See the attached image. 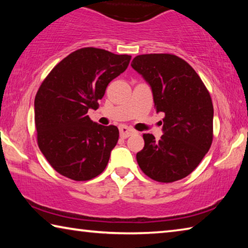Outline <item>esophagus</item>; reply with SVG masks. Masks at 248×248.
<instances>
[{
  "label": "esophagus",
  "instance_id": "esophagus-1",
  "mask_svg": "<svg viewBox=\"0 0 248 248\" xmlns=\"http://www.w3.org/2000/svg\"><path fill=\"white\" fill-rule=\"evenodd\" d=\"M119 131H120V137L124 138V139H125V138H128L130 136H132V134L136 133V131L132 128H129L127 127V125H120L119 127Z\"/></svg>",
  "mask_w": 248,
  "mask_h": 248
}]
</instances>
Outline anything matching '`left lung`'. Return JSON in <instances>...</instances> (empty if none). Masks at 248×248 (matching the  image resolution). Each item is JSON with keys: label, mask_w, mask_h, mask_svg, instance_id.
I'll return each mask as SVG.
<instances>
[{"label": "left lung", "mask_w": 248, "mask_h": 248, "mask_svg": "<svg viewBox=\"0 0 248 248\" xmlns=\"http://www.w3.org/2000/svg\"><path fill=\"white\" fill-rule=\"evenodd\" d=\"M132 68L152 89L156 112H164L158 141L144 133V148L137 153L142 171L159 183L189 175L212 144L213 105L196 71L175 54H140Z\"/></svg>", "instance_id": "left-lung-1"}]
</instances>
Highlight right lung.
Returning <instances> with one entry per match:
<instances>
[{"instance_id":"1","label":"right lung","mask_w":248,"mask_h":248,"mask_svg":"<svg viewBox=\"0 0 248 248\" xmlns=\"http://www.w3.org/2000/svg\"><path fill=\"white\" fill-rule=\"evenodd\" d=\"M131 56L87 47L70 53L41 83L35 125L41 153L59 174L77 182L102 174L119 138L116 125L93 123L109 83L128 68Z\"/></svg>"}]
</instances>
